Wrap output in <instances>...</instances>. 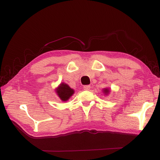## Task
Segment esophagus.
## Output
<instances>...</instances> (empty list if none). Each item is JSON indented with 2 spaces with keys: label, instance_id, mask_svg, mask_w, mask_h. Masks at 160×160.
Listing matches in <instances>:
<instances>
[{
  "label": "esophagus",
  "instance_id": "obj_1",
  "mask_svg": "<svg viewBox=\"0 0 160 160\" xmlns=\"http://www.w3.org/2000/svg\"><path fill=\"white\" fill-rule=\"evenodd\" d=\"M83 89L85 90H89L90 89V86H89V85H87V86H84Z\"/></svg>",
  "mask_w": 160,
  "mask_h": 160
}]
</instances>
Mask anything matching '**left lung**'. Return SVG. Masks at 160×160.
<instances>
[{"instance_id": "1", "label": "left lung", "mask_w": 160, "mask_h": 160, "mask_svg": "<svg viewBox=\"0 0 160 160\" xmlns=\"http://www.w3.org/2000/svg\"><path fill=\"white\" fill-rule=\"evenodd\" d=\"M103 92L104 93H105L106 94H107L108 93V92H110V90H109L108 89V88H106V89H103Z\"/></svg>"}]
</instances>
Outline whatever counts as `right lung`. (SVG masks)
I'll return each mask as SVG.
<instances>
[{"label":"right lung","instance_id":"obj_1","mask_svg":"<svg viewBox=\"0 0 160 160\" xmlns=\"http://www.w3.org/2000/svg\"><path fill=\"white\" fill-rule=\"evenodd\" d=\"M56 92L61 100L63 102H66V101L69 99L70 97L74 94V90L72 89L68 84L61 83L56 89Z\"/></svg>","mask_w":160,"mask_h":160}]
</instances>
